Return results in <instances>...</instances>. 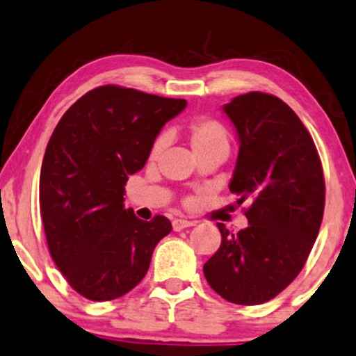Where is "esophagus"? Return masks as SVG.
<instances>
[{
    "instance_id": "esophagus-1",
    "label": "esophagus",
    "mask_w": 356,
    "mask_h": 356,
    "mask_svg": "<svg viewBox=\"0 0 356 356\" xmlns=\"http://www.w3.org/2000/svg\"><path fill=\"white\" fill-rule=\"evenodd\" d=\"M195 225H196L195 221H188V219H175V221H173V229L175 231H181V229H186V227L195 226Z\"/></svg>"
}]
</instances>
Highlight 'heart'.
<instances>
[{
    "label": "heart",
    "mask_w": 356,
    "mask_h": 356,
    "mask_svg": "<svg viewBox=\"0 0 356 356\" xmlns=\"http://www.w3.org/2000/svg\"><path fill=\"white\" fill-rule=\"evenodd\" d=\"M185 135L193 153L196 156L201 153L213 150H226L229 148V134L221 122L213 117H198L185 127ZM165 137H156L150 148V160H156L165 148Z\"/></svg>",
    "instance_id": "b5f03b06"
}]
</instances>
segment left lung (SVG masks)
Instances as JSON below:
<instances>
[{
  "instance_id": "8db88e82",
  "label": "left lung",
  "mask_w": 356,
  "mask_h": 356,
  "mask_svg": "<svg viewBox=\"0 0 356 356\" xmlns=\"http://www.w3.org/2000/svg\"><path fill=\"white\" fill-rule=\"evenodd\" d=\"M238 130L239 153L231 193L249 226L232 234L222 222L221 245L203 267L222 299L257 305L299 275L312 251L325 208L322 161L297 113L279 97L248 92L225 105Z\"/></svg>"
}]
</instances>
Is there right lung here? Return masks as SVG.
<instances>
[{
	"label": "right lung",
	"instance_id": "add662e5",
	"mask_svg": "<svg viewBox=\"0 0 356 356\" xmlns=\"http://www.w3.org/2000/svg\"><path fill=\"white\" fill-rule=\"evenodd\" d=\"M185 107V99L100 86L72 104L52 131L39 178L41 219L52 261L86 299L130 292L171 232L165 216L142 221L125 209L124 195L161 127Z\"/></svg>",
	"mask_w": 356,
	"mask_h": 356
}]
</instances>
